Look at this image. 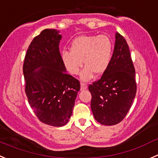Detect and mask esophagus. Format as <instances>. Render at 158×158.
I'll return each mask as SVG.
<instances>
[{"label":"esophagus","mask_w":158,"mask_h":158,"mask_svg":"<svg viewBox=\"0 0 158 158\" xmlns=\"http://www.w3.org/2000/svg\"><path fill=\"white\" fill-rule=\"evenodd\" d=\"M87 87V84L85 82H81V90H84Z\"/></svg>","instance_id":"esophagus-1"}]
</instances>
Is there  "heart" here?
<instances>
[{
    "instance_id": "1",
    "label": "heart",
    "mask_w": 158,
    "mask_h": 158,
    "mask_svg": "<svg viewBox=\"0 0 158 158\" xmlns=\"http://www.w3.org/2000/svg\"><path fill=\"white\" fill-rule=\"evenodd\" d=\"M112 52L113 44L106 35H82L72 42L70 52H63L61 57L67 70L72 75L79 74L83 60L86 68L81 73V79L88 80L94 73L100 76L106 72Z\"/></svg>"
}]
</instances>
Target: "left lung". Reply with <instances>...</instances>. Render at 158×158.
<instances>
[{"label": "left lung", "instance_id": "left-lung-1", "mask_svg": "<svg viewBox=\"0 0 158 158\" xmlns=\"http://www.w3.org/2000/svg\"><path fill=\"white\" fill-rule=\"evenodd\" d=\"M135 70L128 45L116 34L114 51L102 76L89 84L91 110L95 120L103 125H115L123 120L131 107L137 85Z\"/></svg>", "mask_w": 158, "mask_h": 158}]
</instances>
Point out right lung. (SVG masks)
Segmentation results:
<instances>
[{
	"label": "right lung",
	"instance_id": "1",
	"mask_svg": "<svg viewBox=\"0 0 158 158\" xmlns=\"http://www.w3.org/2000/svg\"><path fill=\"white\" fill-rule=\"evenodd\" d=\"M60 39L58 31L43 30L30 44L23 66L30 106L41 122L54 127L69 121L80 89L79 81L66 73Z\"/></svg>",
	"mask_w": 158,
	"mask_h": 158
}]
</instances>
